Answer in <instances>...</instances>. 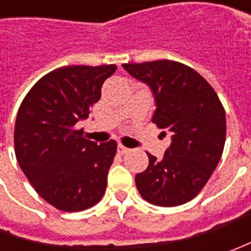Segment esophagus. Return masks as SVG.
<instances>
[{"label": "esophagus", "instance_id": "esophagus-1", "mask_svg": "<svg viewBox=\"0 0 251 251\" xmlns=\"http://www.w3.org/2000/svg\"><path fill=\"white\" fill-rule=\"evenodd\" d=\"M117 150H119V153H121V155H126V153H128V152H130V150H128L127 147H124L123 144H119Z\"/></svg>", "mask_w": 251, "mask_h": 251}]
</instances>
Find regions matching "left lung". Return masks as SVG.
I'll return each mask as SVG.
<instances>
[{
  "mask_svg": "<svg viewBox=\"0 0 251 251\" xmlns=\"http://www.w3.org/2000/svg\"><path fill=\"white\" fill-rule=\"evenodd\" d=\"M123 67L150 85L156 101L152 123L172 134L163 159L147 152L150 165L135 176L141 197L159 207L188 202L207 184L222 156L225 109L214 88L188 65L158 60Z\"/></svg>",
  "mask_w": 251,
  "mask_h": 251,
  "instance_id": "1",
  "label": "left lung"
}]
</instances>
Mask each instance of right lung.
<instances>
[{
	"label": "right lung",
	"mask_w": 251,
	"mask_h": 251,
	"mask_svg": "<svg viewBox=\"0 0 251 251\" xmlns=\"http://www.w3.org/2000/svg\"><path fill=\"white\" fill-rule=\"evenodd\" d=\"M116 70L114 64L57 68L34 83L18 110V163L37 194L60 211L88 209L106 191L117 142L98 145L75 126L89 116Z\"/></svg>",
	"instance_id": "right-lung-1"
}]
</instances>
